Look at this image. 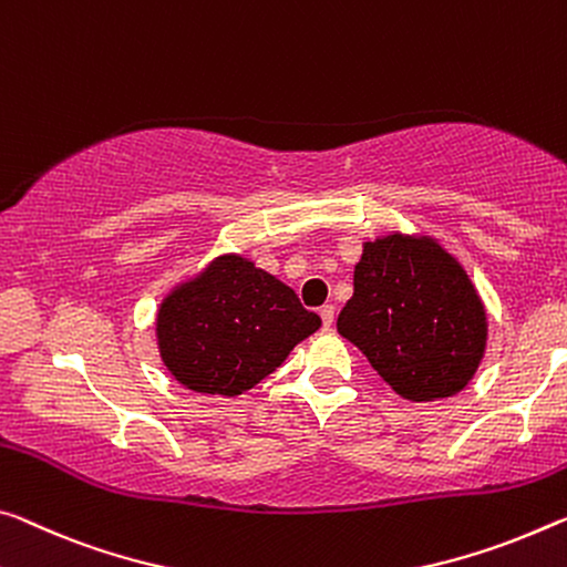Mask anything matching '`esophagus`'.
Returning a JSON list of instances; mask_svg holds the SVG:
<instances>
[{
	"label": "esophagus",
	"mask_w": 567,
	"mask_h": 567,
	"mask_svg": "<svg viewBox=\"0 0 567 567\" xmlns=\"http://www.w3.org/2000/svg\"><path fill=\"white\" fill-rule=\"evenodd\" d=\"M320 318H322V326H326V330L332 328V320H336V308H332V305H322Z\"/></svg>",
	"instance_id": "obj_1"
}]
</instances>
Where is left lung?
Instances as JSON below:
<instances>
[{"instance_id": "obj_1", "label": "left lung", "mask_w": 567, "mask_h": 567, "mask_svg": "<svg viewBox=\"0 0 567 567\" xmlns=\"http://www.w3.org/2000/svg\"><path fill=\"white\" fill-rule=\"evenodd\" d=\"M338 332L401 399L426 403L470 385L489 320L470 272L442 241L396 229L363 241Z\"/></svg>"}]
</instances>
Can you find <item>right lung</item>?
<instances>
[{"instance_id": "obj_1", "label": "right lung", "mask_w": 567, "mask_h": 567, "mask_svg": "<svg viewBox=\"0 0 567 567\" xmlns=\"http://www.w3.org/2000/svg\"><path fill=\"white\" fill-rule=\"evenodd\" d=\"M320 328L298 295L239 251L178 280L156 312L166 371L194 393L239 396Z\"/></svg>"}]
</instances>
